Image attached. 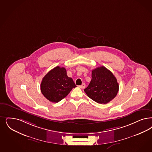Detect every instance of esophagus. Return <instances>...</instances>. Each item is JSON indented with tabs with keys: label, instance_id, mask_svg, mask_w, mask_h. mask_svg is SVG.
Masks as SVG:
<instances>
[{
	"label": "esophagus",
	"instance_id": "34e87169",
	"mask_svg": "<svg viewBox=\"0 0 152 152\" xmlns=\"http://www.w3.org/2000/svg\"><path fill=\"white\" fill-rule=\"evenodd\" d=\"M79 87L81 88V89H84L85 88V84H82L81 85H80V86H79Z\"/></svg>",
	"mask_w": 152,
	"mask_h": 152
}]
</instances>
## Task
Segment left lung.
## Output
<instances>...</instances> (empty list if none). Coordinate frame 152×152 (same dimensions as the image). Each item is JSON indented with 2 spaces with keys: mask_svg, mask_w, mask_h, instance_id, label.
<instances>
[{
  "mask_svg": "<svg viewBox=\"0 0 152 152\" xmlns=\"http://www.w3.org/2000/svg\"><path fill=\"white\" fill-rule=\"evenodd\" d=\"M118 90L115 76L109 69L101 66L92 70L91 80L84 91L96 103L107 104L115 98Z\"/></svg>",
  "mask_w": 152,
  "mask_h": 152,
  "instance_id": "obj_1",
  "label": "left lung"
}]
</instances>
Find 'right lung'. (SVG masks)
Here are the masks:
<instances>
[{
    "label": "right lung",
    "instance_id": "1",
    "mask_svg": "<svg viewBox=\"0 0 152 152\" xmlns=\"http://www.w3.org/2000/svg\"><path fill=\"white\" fill-rule=\"evenodd\" d=\"M76 87L73 80L67 75L66 68L57 66L51 69L42 80V94L53 103L63 99L73 88Z\"/></svg>",
    "mask_w": 152,
    "mask_h": 152
}]
</instances>
